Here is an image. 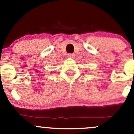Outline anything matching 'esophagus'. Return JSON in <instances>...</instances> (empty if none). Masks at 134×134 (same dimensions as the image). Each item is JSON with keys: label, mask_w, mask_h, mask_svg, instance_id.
<instances>
[{"label": "esophagus", "mask_w": 134, "mask_h": 134, "mask_svg": "<svg viewBox=\"0 0 134 134\" xmlns=\"http://www.w3.org/2000/svg\"><path fill=\"white\" fill-rule=\"evenodd\" d=\"M74 57H75V55H74V54H68L67 55V57L68 58H74Z\"/></svg>", "instance_id": "esophagus-1"}]
</instances>
